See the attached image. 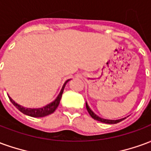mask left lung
I'll return each instance as SVG.
<instances>
[{
  "instance_id": "8db88e82",
  "label": "left lung",
  "mask_w": 151,
  "mask_h": 151,
  "mask_svg": "<svg viewBox=\"0 0 151 151\" xmlns=\"http://www.w3.org/2000/svg\"><path fill=\"white\" fill-rule=\"evenodd\" d=\"M86 109H87V111H88L89 114L91 115V116L93 118V119H95V120H98V121H100V122H103V123L105 124H117L120 122V121H122L123 120H124L125 118H123V119H120V120H107V119H103L101 117L98 116H96L91 108H89L88 104H87V103H86Z\"/></svg>"
}]
</instances>
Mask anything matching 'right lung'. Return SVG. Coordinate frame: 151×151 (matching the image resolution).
<instances>
[{"label":"right lung","instance_id":"add662e5","mask_svg":"<svg viewBox=\"0 0 151 151\" xmlns=\"http://www.w3.org/2000/svg\"><path fill=\"white\" fill-rule=\"evenodd\" d=\"M70 79L69 80H67L65 82V84L63 85L62 88L60 90V94L58 95V96L56 97V99L52 103H50L49 104L46 105V106H44L43 108H26L24 107H22L21 105L18 104L17 103H15L13 99H12L9 96V100L11 101V103L13 104L14 105L16 108H18L19 111L22 112L25 115H27L29 116H32V117H43V116H48L50 114L53 113L55 110H56L57 107H58V105L60 104V99H61V96H62L63 91H64V89H65V86L66 83L69 82Z\"/></svg>","mask_w":151,"mask_h":151}]
</instances>
